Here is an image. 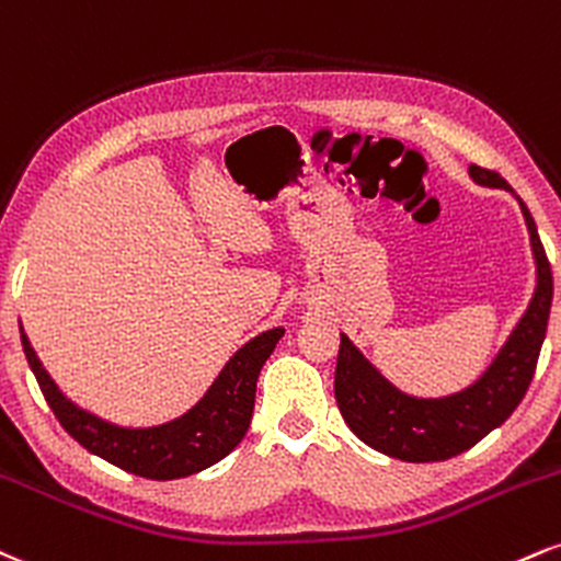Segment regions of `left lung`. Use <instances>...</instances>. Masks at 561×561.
Masks as SVG:
<instances>
[{
	"label": "left lung",
	"mask_w": 561,
	"mask_h": 561,
	"mask_svg": "<svg viewBox=\"0 0 561 561\" xmlns=\"http://www.w3.org/2000/svg\"><path fill=\"white\" fill-rule=\"evenodd\" d=\"M472 181L480 186L510 188V183L493 170L470 164ZM525 226L536 256V294L528 312L517 322L502 352L472 386L440 399H417L388 383L375 367L362 357L357 346L341 333L339 365H335V401L346 425L357 438L375 451L401 459V462H444L457 457L485 438L517 410L528 393L541 354L546 325H549L554 278L546 260L538 228L523 199Z\"/></svg>",
	"instance_id": "obj_1"
}]
</instances>
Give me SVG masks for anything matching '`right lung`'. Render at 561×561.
<instances>
[{
	"mask_svg": "<svg viewBox=\"0 0 561 561\" xmlns=\"http://www.w3.org/2000/svg\"><path fill=\"white\" fill-rule=\"evenodd\" d=\"M283 333V328H273L243 344L186 414L154 427L112 425L72 404L44 370L23 328L20 341L46 404L83 449L134 476L175 480L207 470L241 444L252 423L256 378Z\"/></svg>",
	"mask_w": 561,
	"mask_h": 561,
	"instance_id": "obj_1",
	"label": "right lung"
}]
</instances>
